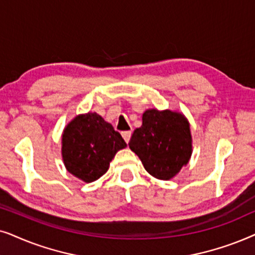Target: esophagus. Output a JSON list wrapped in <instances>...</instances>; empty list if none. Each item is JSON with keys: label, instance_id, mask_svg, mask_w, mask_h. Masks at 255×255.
I'll return each instance as SVG.
<instances>
[{"label": "esophagus", "instance_id": "1", "mask_svg": "<svg viewBox=\"0 0 255 255\" xmlns=\"http://www.w3.org/2000/svg\"><path fill=\"white\" fill-rule=\"evenodd\" d=\"M130 136H131V131L130 130H127V131H122V137L125 138V141L127 142H129V140H130Z\"/></svg>", "mask_w": 255, "mask_h": 255}]
</instances>
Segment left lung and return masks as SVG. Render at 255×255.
Instances as JSON below:
<instances>
[{
  "label": "left lung",
  "mask_w": 255,
  "mask_h": 255,
  "mask_svg": "<svg viewBox=\"0 0 255 255\" xmlns=\"http://www.w3.org/2000/svg\"><path fill=\"white\" fill-rule=\"evenodd\" d=\"M128 144L149 174L168 181L191 157L189 121L178 112L147 110L142 115V126L134 130Z\"/></svg>",
  "instance_id": "left-lung-1"
}]
</instances>
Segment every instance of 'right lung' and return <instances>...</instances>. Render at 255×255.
Wrapping results in <instances>:
<instances>
[{
  "instance_id": "right-lung-1",
  "label": "right lung",
  "mask_w": 255,
  "mask_h": 255,
  "mask_svg": "<svg viewBox=\"0 0 255 255\" xmlns=\"http://www.w3.org/2000/svg\"><path fill=\"white\" fill-rule=\"evenodd\" d=\"M126 147L120 133L97 113L78 115L62 136V156L67 171L86 183L106 174L115 154Z\"/></svg>"
}]
</instances>
